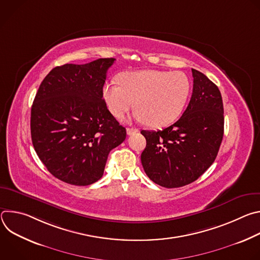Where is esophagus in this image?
Listing matches in <instances>:
<instances>
[{
    "label": "esophagus",
    "instance_id": "34e87169",
    "mask_svg": "<svg viewBox=\"0 0 260 260\" xmlns=\"http://www.w3.org/2000/svg\"><path fill=\"white\" fill-rule=\"evenodd\" d=\"M138 132H139L138 128H133V127H127V128H126V133H127L128 136L134 135V134H136V133H138Z\"/></svg>",
    "mask_w": 260,
    "mask_h": 260
}]
</instances>
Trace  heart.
<instances>
[{
  "label": "heart",
  "instance_id": "heart-1",
  "mask_svg": "<svg viewBox=\"0 0 260 260\" xmlns=\"http://www.w3.org/2000/svg\"><path fill=\"white\" fill-rule=\"evenodd\" d=\"M119 80L120 83L109 81L103 87L110 112L121 118L135 102L134 117L153 127L174 122L183 112L190 92L189 79L180 71L127 72Z\"/></svg>",
  "mask_w": 260,
  "mask_h": 260
}]
</instances>
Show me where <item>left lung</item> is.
I'll list each match as a JSON object with an SVG mask.
<instances>
[{
	"label": "left lung",
	"instance_id": "1",
	"mask_svg": "<svg viewBox=\"0 0 260 260\" xmlns=\"http://www.w3.org/2000/svg\"><path fill=\"white\" fill-rule=\"evenodd\" d=\"M193 89L183 115L157 132L142 131L146 148L141 161L146 175L166 188L199 179L214 162L223 138V103L218 87L191 69Z\"/></svg>",
	"mask_w": 260,
	"mask_h": 260
}]
</instances>
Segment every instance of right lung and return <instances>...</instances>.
Here are the masks:
<instances>
[{"mask_svg":"<svg viewBox=\"0 0 260 260\" xmlns=\"http://www.w3.org/2000/svg\"><path fill=\"white\" fill-rule=\"evenodd\" d=\"M115 58L55 67L44 78L30 111L37 155L57 179L86 186L104 174L109 152L126 138L125 128L103 99Z\"/></svg>","mask_w":260,"mask_h":260,"instance_id":"1","label":"right lung"}]
</instances>
